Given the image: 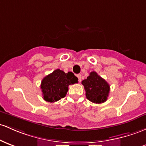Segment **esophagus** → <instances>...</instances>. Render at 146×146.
I'll use <instances>...</instances> for the list:
<instances>
[{
  "label": "esophagus",
  "mask_w": 146,
  "mask_h": 146,
  "mask_svg": "<svg viewBox=\"0 0 146 146\" xmlns=\"http://www.w3.org/2000/svg\"><path fill=\"white\" fill-rule=\"evenodd\" d=\"M77 77H78V80H79V82H81V75L80 74H78V75H77Z\"/></svg>",
  "instance_id": "1"
}]
</instances>
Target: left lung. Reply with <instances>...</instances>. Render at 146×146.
Instances as JSON below:
<instances>
[{"label":"left lung","instance_id":"1","mask_svg":"<svg viewBox=\"0 0 146 146\" xmlns=\"http://www.w3.org/2000/svg\"><path fill=\"white\" fill-rule=\"evenodd\" d=\"M86 91V97L89 101L96 104L107 100L110 86L103 78L95 71L91 72L87 78L82 82Z\"/></svg>","mask_w":146,"mask_h":146}]
</instances>
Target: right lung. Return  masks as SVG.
Masks as SVG:
<instances>
[{
  "mask_svg": "<svg viewBox=\"0 0 146 146\" xmlns=\"http://www.w3.org/2000/svg\"><path fill=\"white\" fill-rule=\"evenodd\" d=\"M78 78L72 72L66 73L60 69L55 70L41 81L43 98L50 102L58 101L66 96L68 86L78 83Z\"/></svg>",
  "mask_w": 146,
  "mask_h": 146,
  "instance_id": "add662e5",
  "label": "right lung"
}]
</instances>
